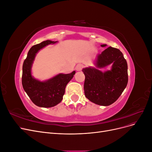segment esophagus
I'll list each match as a JSON object with an SVG mask.
<instances>
[{
	"label": "esophagus",
	"mask_w": 152,
	"mask_h": 152,
	"mask_svg": "<svg viewBox=\"0 0 152 152\" xmlns=\"http://www.w3.org/2000/svg\"><path fill=\"white\" fill-rule=\"evenodd\" d=\"M82 68H83V65H82V64H78V65L75 67V70L77 71H80Z\"/></svg>",
	"instance_id": "34e87169"
}]
</instances>
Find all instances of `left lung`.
<instances>
[{
  "mask_svg": "<svg viewBox=\"0 0 152 152\" xmlns=\"http://www.w3.org/2000/svg\"><path fill=\"white\" fill-rule=\"evenodd\" d=\"M102 48L107 44L101 45ZM96 67L82 69L85 75L84 86L86 97L91 102L101 106H108L116 102L128 82L127 64L120 50L109 47L98 54L94 61ZM110 64L111 70H99Z\"/></svg>",
  "mask_w": 152,
  "mask_h": 152,
  "instance_id": "obj_1",
  "label": "left lung"
}]
</instances>
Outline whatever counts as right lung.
Here are the masks:
<instances>
[{
	"label": "right lung",
	"instance_id": "1",
	"mask_svg": "<svg viewBox=\"0 0 152 152\" xmlns=\"http://www.w3.org/2000/svg\"><path fill=\"white\" fill-rule=\"evenodd\" d=\"M57 42L48 40L32 46L23 65V87L31 102L39 107L50 108L60 103L67 84L75 74V71L68 74L59 73L45 81H40L32 76L31 67L36 54L48 45Z\"/></svg>",
	"mask_w": 152,
	"mask_h": 152
}]
</instances>
